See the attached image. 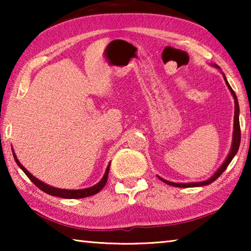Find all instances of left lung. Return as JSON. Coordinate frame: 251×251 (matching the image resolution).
Returning a JSON list of instances; mask_svg holds the SVG:
<instances>
[{"instance_id":"1","label":"left lung","mask_w":251,"mask_h":251,"mask_svg":"<svg viewBox=\"0 0 251 251\" xmlns=\"http://www.w3.org/2000/svg\"><path fill=\"white\" fill-rule=\"evenodd\" d=\"M216 67H218V65H216ZM225 77V75H224ZM225 82H226L227 86L229 90H230L231 94L233 96V99H235V118H233V138H232V146H231V151L229 152L228 157L225 160V163L222 165V167H220L217 172L214 174V176L209 179L206 180V181H201V182H189V184H179V182H172V181H168V180H165L163 178L158 177L160 180H163L165 184H168L171 186H175V187H181V188H188V187H198V186H206V185H209L211 182H214L217 178L222 175V174L226 171V168L228 167V165L230 164V161L232 160L233 157L237 154L238 150H239V145H240V139H241V131H240V125H239V105H238V100H237V96L235 94V92L232 91V88L230 87V85L227 82L226 77H225Z\"/></svg>"}]
</instances>
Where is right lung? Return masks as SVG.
Listing matches in <instances>:
<instances>
[{
    "instance_id": "1",
    "label": "right lung",
    "mask_w": 251,
    "mask_h": 251,
    "mask_svg": "<svg viewBox=\"0 0 251 251\" xmlns=\"http://www.w3.org/2000/svg\"><path fill=\"white\" fill-rule=\"evenodd\" d=\"M13 156H14V159L16 161V164L19 165L20 168L22 169V171L25 173V175H26L31 181L33 182L34 185H35L37 188H40L41 190H43L44 193L50 195V196H56V197H61V198H67V199H77V198H84V197H90L93 196V195L97 194L99 192H100V189L103 188L105 186L106 181H107V178H108V172H109V166L110 164L108 165V167L106 168V172L104 174V177L101 178V180L99 182V184H96L95 186L90 187V188H85V189H78V190H67V189H58V188H54L52 186H49L44 184V182L40 181L37 178H35L34 176H32L31 174H29L26 169H25L21 163L19 161V159L16 158L15 154L13 152Z\"/></svg>"
}]
</instances>
